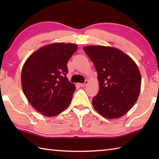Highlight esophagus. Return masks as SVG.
Instances as JSON below:
<instances>
[{
  "label": "esophagus",
  "instance_id": "34e87169",
  "mask_svg": "<svg viewBox=\"0 0 159 159\" xmlns=\"http://www.w3.org/2000/svg\"><path fill=\"white\" fill-rule=\"evenodd\" d=\"M88 80H86L85 81V83H80V85L81 86V87H85V86L88 84Z\"/></svg>",
  "mask_w": 159,
  "mask_h": 159
}]
</instances>
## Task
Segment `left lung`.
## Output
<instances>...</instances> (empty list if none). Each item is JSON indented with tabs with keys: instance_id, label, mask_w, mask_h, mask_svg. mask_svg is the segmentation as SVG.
<instances>
[{
	"instance_id": "1",
	"label": "left lung",
	"mask_w": 159,
	"mask_h": 159,
	"mask_svg": "<svg viewBox=\"0 0 159 159\" xmlns=\"http://www.w3.org/2000/svg\"><path fill=\"white\" fill-rule=\"evenodd\" d=\"M98 72L99 92L93 106L104 118L113 119L125 115L138 100L141 74L130 56L116 48L88 45L83 48Z\"/></svg>"
}]
</instances>
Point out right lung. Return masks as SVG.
I'll return each mask as SVG.
<instances>
[{
  "label": "right lung",
  "instance_id": "add662e5",
  "mask_svg": "<svg viewBox=\"0 0 159 159\" xmlns=\"http://www.w3.org/2000/svg\"><path fill=\"white\" fill-rule=\"evenodd\" d=\"M77 45L54 43L32 53L21 74L23 92L34 108L47 117L60 114L71 103L76 87L66 77L67 62Z\"/></svg>",
  "mask_w": 159,
  "mask_h": 159
}]
</instances>
